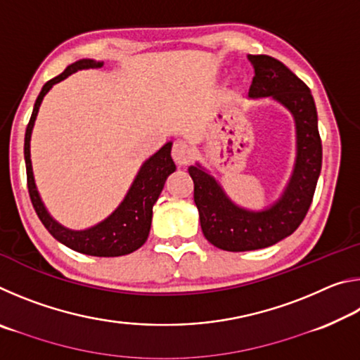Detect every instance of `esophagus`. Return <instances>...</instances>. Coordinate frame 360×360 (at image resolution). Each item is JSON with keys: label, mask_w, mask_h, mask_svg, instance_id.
<instances>
[{"label": "esophagus", "mask_w": 360, "mask_h": 360, "mask_svg": "<svg viewBox=\"0 0 360 360\" xmlns=\"http://www.w3.org/2000/svg\"><path fill=\"white\" fill-rule=\"evenodd\" d=\"M172 157L176 165H188L193 158V149L186 141H176L172 149Z\"/></svg>", "instance_id": "34e87169"}]
</instances>
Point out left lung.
I'll list each match as a JSON object with an SVG mask.
<instances>
[{"label":"left lung","instance_id":"left-lung-1","mask_svg":"<svg viewBox=\"0 0 360 360\" xmlns=\"http://www.w3.org/2000/svg\"><path fill=\"white\" fill-rule=\"evenodd\" d=\"M248 60L255 75L249 96H271L294 115L297 157L288 187L278 202L264 211H249L235 205L200 163L188 167L205 238L231 252L273 246L294 233L311 206L322 165L318 112L308 85L276 58L248 56Z\"/></svg>","mask_w":360,"mask_h":360}]
</instances>
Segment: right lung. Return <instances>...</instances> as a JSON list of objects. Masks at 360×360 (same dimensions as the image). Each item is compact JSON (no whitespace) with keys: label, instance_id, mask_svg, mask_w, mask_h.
<instances>
[{"label":"right lung","instance_id":"add662e5","mask_svg":"<svg viewBox=\"0 0 360 360\" xmlns=\"http://www.w3.org/2000/svg\"><path fill=\"white\" fill-rule=\"evenodd\" d=\"M100 66H103V63L95 62V60H79V62L70 65L62 75L44 84L38 98H36L32 117H30L27 125L23 154H25L30 198H32L36 214L41 219L42 225L49 230V233L57 241L72 249V251L95 255V257H119V255L136 251L148 240L152 222V206L155 205L158 195L162 193L167 178L176 169L172 158L173 143H167L160 150H157L154 155L143 163L119 208L105 221L87 230H70L60 225L57 221H53L44 208V203L41 202L33 178L32 158H30V139H32L36 115H38L42 98L52 89V85L63 81V79L79 70L100 68Z\"/></svg>","mask_w":360,"mask_h":360}]
</instances>
